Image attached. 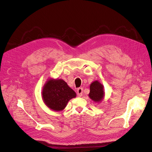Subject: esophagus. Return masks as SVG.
Wrapping results in <instances>:
<instances>
[{
  "label": "esophagus",
  "instance_id": "1",
  "mask_svg": "<svg viewBox=\"0 0 152 152\" xmlns=\"http://www.w3.org/2000/svg\"><path fill=\"white\" fill-rule=\"evenodd\" d=\"M82 93H83V88H82V87H80V88L77 89V95L78 96H82Z\"/></svg>",
  "mask_w": 152,
  "mask_h": 152
}]
</instances>
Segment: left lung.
Here are the masks:
<instances>
[{
  "label": "left lung",
  "mask_w": 152,
  "mask_h": 152,
  "mask_svg": "<svg viewBox=\"0 0 152 152\" xmlns=\"http://www.w3.org/2000/svg\"><path fill=\"white\" fill-rule=\"evenodd\" d=\"M104 95L103 85L98 80L93 82L90 86L89 98L95 102H102Z\"/></svg>",
  "instance_id": "1"
}]
</instances>
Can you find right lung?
<instances>
[{
  "mask_svg": "<svg viewBox=\"0 0 152 152\" xmlns=\"http://www.w3.org/2000/svg\"><path fill=\"white\" fill-rule=\"evenodd\" d=\"M75 97V92L61 79H49L42 90L45 104L54 111L63 110L69 101Z\"/></svg>",
  "mask_w": 152,
  "mask_h": 152,
  "instance_id": "1",
  "label": "right lung"
}]
</instances>
